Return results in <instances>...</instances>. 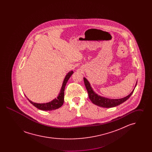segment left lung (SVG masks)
I'll return each mask as SVG.
<instances>
[{
  "mask_svg": "<svg viewBox=\"0 0 152 152\" xmlns=\"http://www.w3.org/2000/svg\"><path fill=\"white\" fill-rule=\"evenodd\" d=\"M84 81L86 87L87 88L89 99L95 105H96L99 107H103V108L115 107H116V106L122 104L123 102H124L125 101H126L130 97L131 95L133 94L134 88L137 86V82H136L134 88L133 89V90L132 91V92L130 93V94H128L127 96L124 97L121 99H109L107 97H102L100 95L96 94L94 91V89H92L89 82L88 81V80L86 77H84Z\"/></svg>",
  "mask_w": 152,
  "mask_h": 152,
  "instance_id": "left-lung-1",
  "label": "left lung"
}]
</instances>
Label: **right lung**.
Masks as SVG:
<instances>
[{"instance_id": "add662e5", "label": "right lung", "mask_w": 152, "mask_h": 152, "mask_svg": "<svg viewBox=\"0 0 152 152\" xmlns=\"http://www.w3.org/2000/svg\"><path fill=\"white\" fill-rule=\"evenodd\" d=\"M73 73V72L72 70L66 75L65 78L63 80L61 89L60 91V92L58 94L57 97L55 98L52 101H50L48 102H46V103H36V102H34L33 101H31L29 99H28L27 97V96L26 95H25V96L27 97L28 100L34 106H35L37 108L39 109L40 110L48 111V110H55L56 109L59 108L63 105V104L64 103V90H65V86L68 80L70 78V77L71 76V75H72Z\"/></svg>"}]
</instances>
